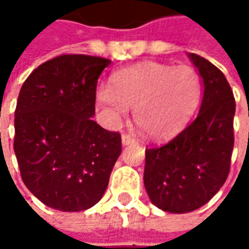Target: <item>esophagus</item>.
<instances>
[{
    "mask_svg": "<svg viewBox=\"0 0 249 249\" xmlns=\"http://www.w3.org/2000/svg\"><path fill=\"white\" fill-rule=\"evenodd\" d=\"M122 142H123V145H129V144H133V142H136V137H134V136H131V134L124 133V134L122 136Z\"/></svg>",
    "mask_w": 249,
    "mask_h": 249,
    "instance_id": "34e87169",
    "label": "esophagus"
}]
</instances>
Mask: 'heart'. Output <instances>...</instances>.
I'll list each match as a JSON object with an SVG mask.
<instances>
[{"label": "heart", "instance_id": "b5f03b06", "mask_svg": "<svg viewBox=\"0 0 249 249\" xmlns=\"http://www.w3.org/2000/svg\"><path fill=\"white\" fill-rule=\"evenodd\" d=\"M201 95V76L193 66L142 62L113 73L110 89H101L97 97L113 120L134 108L139 129L152 139H165L186 126Z\"/></svg>", "mask_w": 249, "mask_h": 249}]
</instances>
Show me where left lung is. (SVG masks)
Returning <instances> with one entry per match:
<instances>
[{
	"label": "left lung",
	"instance_id": "8db88e82",
	"mask_svg": "<svg viewBox=\"0 0 249 249\" xmlns=\"http://www.w3.org/2000/svg\"><path fill=\"white\" fill-rule=\"evenodd\" d=\"M204 80V98L194 122L163 145L145 149L144 186L159 209L196 211L215 196L230 172L234 147L235 100L225 74L190 53Z\"/></svg>",
	"mask_w": 249,
	"mask_h": 249
}]
</instances>
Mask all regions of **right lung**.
Here are the masks:
<instances>
[{"label": "right lung", "instance_id": "obj_1", "mask_svg": "<svg viewBox=\"0 0 249 249\" xmlns=\"http://www.w3.org/2000/svg\"><path fill=\"white\" fill-rule=\"evenodd\" d=\"M109 59L63 53L23 83L15 109L14 149L24 186L63 212L100 201L122 151L118 131L92 120L97 83Z\"/></svg>", "mask_w": 249, "mask_h": 249}]
</instances>
